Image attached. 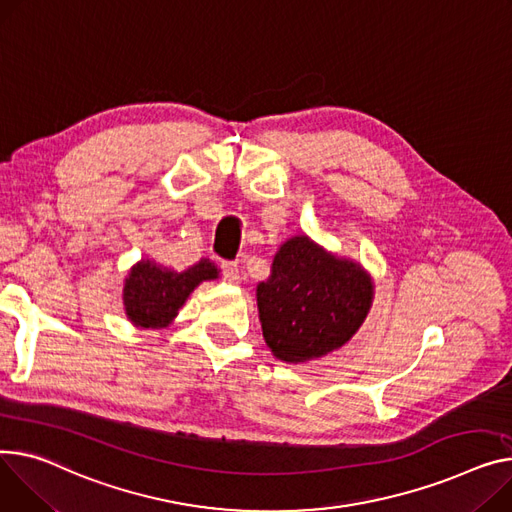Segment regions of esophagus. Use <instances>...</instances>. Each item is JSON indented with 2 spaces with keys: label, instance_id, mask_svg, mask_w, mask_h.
Wrapping results in <instances>:
<instances>
[{
  "label": "esophagus",
  "instance_id": "34e87169",
  "mask_svg": "<svg viewBox=\"0 0 512 512\" xmlns=\"http://www.w3.org/2000/svg\"><path fill=\"white\" fill-rule=\"evenodd\" d=\"M222 276L228 282H238V280H241V276H238V265L232 263V261H224L222 263Z\"/></svg>",
  "mask_w": 512,
  "mask_h": 512
}]
</instances>
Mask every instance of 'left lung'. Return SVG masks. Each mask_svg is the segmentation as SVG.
<instances>
[{
	"instance_id": "1",
	"label": "left lung",
	"mask_w": 512,
	"mask_h": 512,
	"mask_svg": "<svg viewBox=\"0 0 512 512\" xmlns=\"http://www.w3.org/2000/svg\"><path fill=\"white\" fill-rule=\"evenodd\" d=\"M255 296L271 354L304 364L344 348L356 335L370 313L374 282L358 261L296 234L280 245Z\"/></svg>"
}]
</instances>
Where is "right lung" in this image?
Wrapping results in <instances>:
<instances>
[{
	"label": "right lung",
	"mask_w": 512,
	"mask_h": 512,
	"mask_svg": "<svg viewBox=\"0 0 512 512\" xmlns=\"http://www.w3.org/2000/svg\"><path fill=\"white\" fill-rule=\"evenodd\" d=\"M220 271L210 259L177 271L140 259L131 265L123 284V309L131 325L140 329H164L173 323L191 292L203 284L218 280Z\"/></svg>",
	"instance_id": "add662e5"
}]
</instances>
